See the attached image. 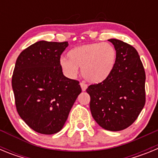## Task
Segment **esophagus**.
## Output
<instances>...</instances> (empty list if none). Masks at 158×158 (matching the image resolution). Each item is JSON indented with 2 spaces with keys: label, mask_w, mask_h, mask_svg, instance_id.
<instances>
[{
  "label": "esophagus",
  "mask_w": 158,
  "mask_h": 158,
  "mask_svg": "<svg viewBox=\"0 0 158 158\" xmlns=\"http://www.w3.org/2000/svg\"><path fill=\"white\" fill-rule=\"evenodd\" d=\"M80 85H81V89H82V91H83V92L85 91L86 89H87V88H88L87 85H86V84H85V83H83V82L80 84Z\"/></svg>",
  "instance_id": "34e87169"
}]
</instances>
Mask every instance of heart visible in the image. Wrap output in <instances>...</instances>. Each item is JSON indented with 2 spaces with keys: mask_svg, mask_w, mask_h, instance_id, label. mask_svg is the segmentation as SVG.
<instances>
[{
  "mask_svg": "<svg viewBox=\"0 0 158 158\" xmlns=\"http://www.w3.org/2000/svg\"><path fill=\"white\" fill-rule=\"evenodd\" d=\"M68 58H62L59 65L62 72L75 78L81 68L83 77L89 83H101L109 77L117 62V51L108 43H93L73 47Z\"/></svg>",
  "mask_w": 158,
  "mask_h": 158,
  "instance_id": "b5f03b06",
  "label": "heart"
}]
</instances>
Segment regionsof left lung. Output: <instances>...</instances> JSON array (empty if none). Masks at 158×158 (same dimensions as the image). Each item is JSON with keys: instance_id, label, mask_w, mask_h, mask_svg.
<instances>
[{"instance_id": "left-lung-1", "label": "left lung", "mask_w": 158, "mask_h": 158, "mask_svg": "<svg viewBox=\"0 0 158 158\" xmlns=\"http://www.w3.org/2000/svg\"><path fill=\"white\" fill-rule=\"evenodd\" d=\"M117 51L115 69L107 79L86 89L90 111L99 126L111 131L126 129L146 103V73L138 51L121 40H108Z\"/></svg>"}]
</instances>
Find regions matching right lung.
<instances>
[{"mask_svg": "<svg viewBox=\"0 0 158 158\" xmlns=\"http://www.w3.org/2000/svg\"><path fill=\"white\" fill-rule=\"evenodd\" d=\"M68 42L42 40L23 50L12 79L18 114L38 133L54 135L63 127L81 93L79 81L63 75L61 54Z\"/></svg>", "mask_w": 158, "mask_h": 158, "instance_id": "obj_1", "label": "right lung"}]
</instances>
